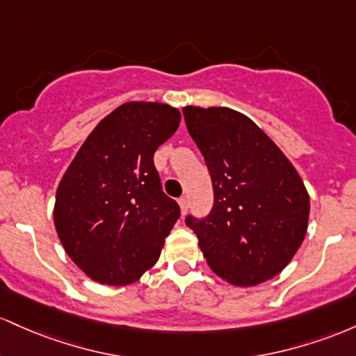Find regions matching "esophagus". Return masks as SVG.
<instances>
[{"instance_id":"1","label":"esophagus","mask_w":356,"mask_h":356,"mask_svg":"<svg viewBox=\"0 0 356 356\" xmlns=\"http://www.w3.org/2000/svg\"><path fill=\"white\" fill-rule=\"evenodd\" d=\"M178 203H179V209H181V213L185 215L186 210H188V200H186V197H181L178 198Z\"/></svg>"}]
</instances>
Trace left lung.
Segmentation results:
<instances>
[{
  "instance_id": "obj_1",
  "label": "left lung",
  "mask_w": 356,
  "mask_h": 356,
  "mask_svg": "<svg viewBox=\"0 0 356 356\" xmlns=\"http://www.w3.org/2000/svg\"><path fill=\"white\" fill-rule=\"evenodd\" d=\"M186 129L213 185L207 217L188 215L203 257L234 286L273 279L305 241L309 197L301 177L254 121L229 107L188 106Z\"/></svg>"
}]
</instances>
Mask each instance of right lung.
I'll return each instance as SVG.
<instances>
[{
    "instance_id": "right-lung-1",
    "label": "right lung",
    "mask_w": 356,
    "mask_h": 356,
    "mask_svg": "<svg viewBox=\"0 0 356 356\" xmlns=\"http://www.w3.org/2000/svg\"><path fill=\"white\" fill-rule=\"evenodd\" d=\"M179 118L166 104H122L95 126L60 181L54 210L60 242L101 284L138 281L179 218L153 161Z\"/></svg>"
}]
</instances>
